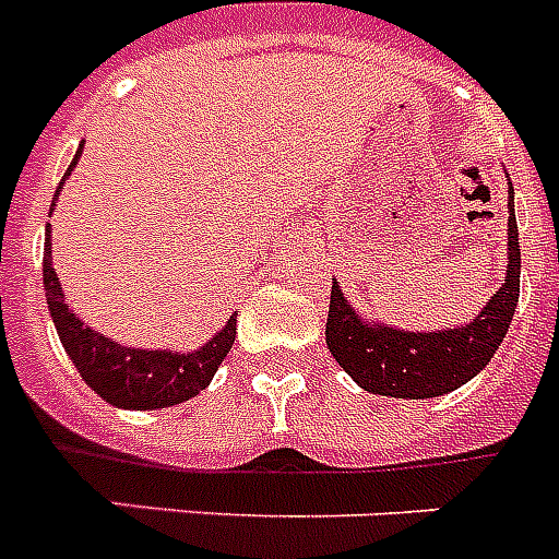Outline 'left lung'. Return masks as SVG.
<instances>
[{
	"mask_svg": "<svg viewBox=\"0 0 559 559\" xmlns=\"http://www.w3.org/2000/svg\"><path fill=\"white\" fill-rule=\"evenodd\" d=\"M506 284L471 324L442 333H405L356 316L333 281L326 312V347L367 393L393 399H433L474 379L493 358L520 298V233L514 189H508Z\"/></svg>",
	"mask_w": 559,
	"mask_h": 559,
	"instance_id": "obj_1",
	"label": "left lung"
}]
</instances>
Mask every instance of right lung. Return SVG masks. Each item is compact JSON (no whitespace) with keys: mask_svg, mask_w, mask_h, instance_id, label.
<instances>
[{"mask_svg":"<svg viewBox=\"0 0 559 559\" xmlns=\"http://www.w3.org/2000/svg\"><path fill=\"white\" fill-rule=\"evenodd\" d=\"M83 146L76 148L71 169L80 160ZM68 169V175H71ZM59 192V189H57ZM53 206V203H51ZM43 284L48 310L57 324L59 342L71 356L74 367L85 379L94 393L106 399L108 405L129 407V411H154V407L180 405L186 399L198 396L212 376L233 350L235 342V316H229L226 326L194 353H171V350H138V347H122L111 342L97 330L76 319L68 310L62 298V284L51 261V235L45 229V261H43Z\"/></svg>","mask_w":559,"mask_h":559,"instance_id":"right-lung-1","label":"right lung"}]
</instances>
